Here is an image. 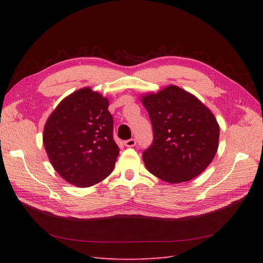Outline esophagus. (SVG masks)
I'll return each mask as SVG.
<instances>
[{"label":"esophagus","mask_w":263,"mask_h":263,"mask_svg":"<svg viewBox=\"0 0 263 263\" xmlns=\"http://www.w3.org/2000/svg\"><path fill=\"white\" fill-rule=\"evenodd\" d=\"M136 139H128V140H125L124 141V145L126 147H134L135 145H136Z\"/></svg>","instance_id":"obj_1"}]
</instances>
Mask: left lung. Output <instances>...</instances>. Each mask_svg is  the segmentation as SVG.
Returning a JSON list of instances; mask_svg holds the SVG:
<instances>
[{"label": "left lung", "mask_w": 263, "mask_h": 263, "mask_svg": "<svg viewBox=\"0 0 263 263\" xmlns=\"http://www.w3.org/2000/svg\"><path fill=\"white\" fill-rule=\"evenodd\" d=\"M154 130L142 154L147 170L169 183L194 179L217 153L219 126L214 114L193 94L177 85L141 98Z\"/></svg>", "instance_id": "left-lung-1"}]
</instances>
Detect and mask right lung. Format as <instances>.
<instances>
[{"instance_id": "add662e5", "label": "right lung", "mask_w": 263, "mask_h": 263, "mask_svg": "<svg viewBox=\"0 0 263 263\" xmlns=\"http://www.w3.org/2000/svg\"><path fill=\"white\" fill-rule=\"evenodd\" d=\"M43 141L53 169L68 183L89 187L103 181L119 155L108 100L91 87L68 95L47 119Z\"/></svg>"}]
</instances>
